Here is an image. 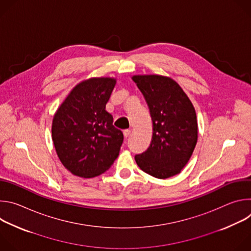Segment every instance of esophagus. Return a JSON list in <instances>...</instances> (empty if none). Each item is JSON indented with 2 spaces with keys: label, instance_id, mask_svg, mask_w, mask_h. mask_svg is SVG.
<instances>
[{
  "label": "esophagus",
  "instance_id": "esophagus-1",
  "mask_svg": "<svg viewBox=\"0 0 251 251\" xmlns=\"http://www.w3.org/2000/svg\"><path fill=\"white\" fill-rule=\"evenodd\" d=\"M123 134H124V137H125V138H128V137L130 136V134H131V130L126 129V130L123 131Z\"/></svg>",
  "mask_w": 251,
  "mask_h": 251
}]
</instances>
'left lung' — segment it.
<instances>
[{
	"label": "left lung",
	"instance_id": "left-lung-1",
	"mask_svg": "<svg viewBox=\"0 0 251 251\" xmlns=\"http://www.w3.org/2000/svg\"><path fill=\"white\" fill-rule=\"evenodd\" d=\"M132 79L145 97L153 123L150 146L135 156L137 165L157 178L180 174L198 141V120L192 101L171 77L138 75Z\"/></svg>",
	"mask_w": 251,
	"mask_h": 251
}]
</instances>
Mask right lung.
Instances as JSON below:
<instances>
[{
	"label": "right lung",
	"instance_id": "obj_1",
	"mask_svg": "<svg viewBox=\"0 0 251 251\" xmlns=\"http://www.w3.org/2000/svg\"><path fill=\"white\" fill-rule=\"evenodd\" d=\"M116 85L114 77H91L77 83L53 115L51 138L66 170L93 177L108 170L119 155L123 133L105 110Z\"/></svg>",
	"mask_w": 251,
	"mask_h": 251
}]
</instances>
